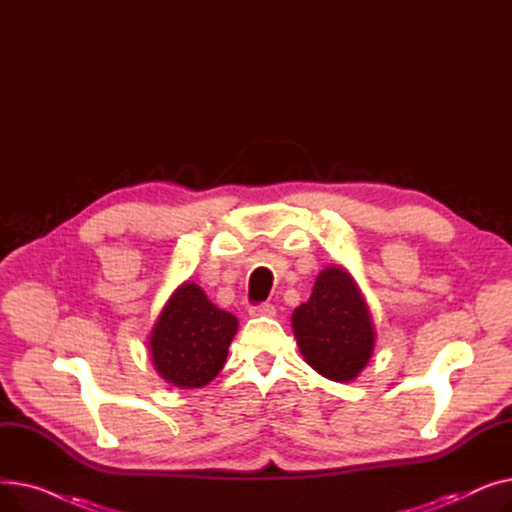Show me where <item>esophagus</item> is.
Masks as SVG:
<instances>
[{"instance_id":"obj_1","label":"esophagus","mask_w":512,"mask_h":512,"mask_svg":"<svg viewBox=\"0 0 512 512\" xmlns=\"http://www.w3.org/2000/svg\"><path fill=\"white\" fill-rule=\"evenodd\" d=\"M251 317H274L276 315V307L272 303H261L257 307L249 309Z\"/></svg>"}]
</instances>
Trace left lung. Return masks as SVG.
Listing matches in <instances>:
<instances>
[{
  "instance_id": "1",
  "label": "left lung",
  "mask_w": 512,
  "mask_h": 512,
  "mask_svg": "<svg viewBox=\"0 0 512 512\" xmlns=\"http://www.w3.org/2000/svg\"><path fill=\"white\" fill-rule=\"evenodd\" d=\"M292 332L305 361L332 382H353L375 348L369 305L351 272L328 265L307 303L292 311Z\"/></svg>"
}]
</instances>
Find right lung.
I'll return each mask as SVG.
<instances>
[{"label": "right lung", "mask_w": 512, "mask_h": 512, "mask_svg": "<svg viewBox=\"0 0 512 512\" xmlns=\"http://www.w3.org/2000/svg\"><path fill=\"white\" fill-rule=\"evenodd\" d=\"M236 330L232 313L215 307L195 282H182L151 328L153 367L176 388H203L222 371Z\"/></svg>", "instance_id": "add662e5"}]
</instances>
